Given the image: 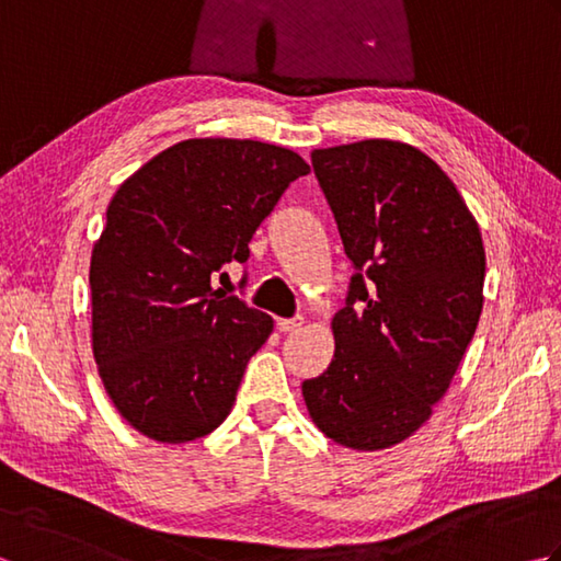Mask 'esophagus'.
<instances>
[{
  "instance_id": "34e87169",
  "label": "esophagus",
  "mask_w": 561,
  "mask_h": 561,
  "mask_svg": "<svg viewBox=\"0 0 561 561\" xmlns=\"http://www.w3.org/2000/svg\"><path fill=\"white\" fill-rule=\"evenodd\" d=\"M301 325H304V318H294V320L279 318V320H277V330H279V332H296Z\"/></svg>"
}]
</instances>
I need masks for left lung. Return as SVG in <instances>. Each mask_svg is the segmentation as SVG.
<instances>
[{
	"label": "left lung",
	"instance_id": "left-lung-1",
	"mask_svg": "<svg viewBox=\"0 0 561 561\" xmlns=\"http://www.w3.org/2000/svg\"><path fill=\"white\" fill-rule=\"evenodd\" d=\"M311 159L356 274L332 318L335 356L301 392L335 444L383 450L432 416L478 330L482 233L450 178L412 145L364 139Z\"/></svg>",
	"mask_w": 561,
	"mask_h": 561
}]
</instances>
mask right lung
Listing matches in <instances>:
<instances>
[{
    "instance_id": "obj_1",
    "label": "right lung",
    "mask_w": 561,
    "mask_h": 561,
    "mask_svg": "<svg viewBox=\"0 0 561 561\" xmlns=\"http://www.w3.org/2000/svg\"><path fill=\"white\" fill-rule=\"evenodd\" d=\"M308 171L291 149L207 137L178 141L117 187L91 253V347L139 434L187 444L229 416L274 320L211 277L250 257L262 219Z\"/></svg>"
}]
</instances>
